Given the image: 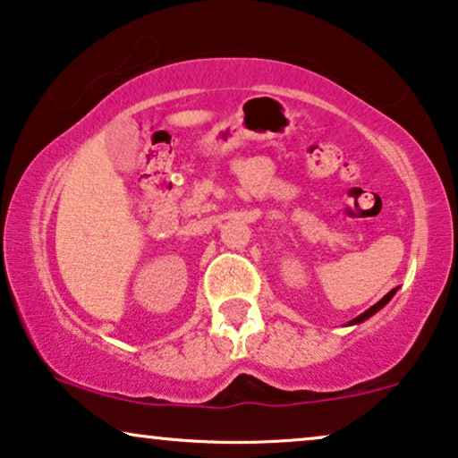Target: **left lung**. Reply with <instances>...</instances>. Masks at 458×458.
<instances>
[{"instance_id":"8db88e82","label":"left lung","mask_w":458,"mask_h":458,"mask_svg":"<svg viewBox=\"0 0 458 458\" xmlns=\"http://www.w3.org/2000/svg\"><path fill=\"white\" fill-rule=\"evenodd\" d=\"M393 296H395V289H393V292H389V293H386V296H385L383 300H380V302H376V304L372 306V309H368L366 312H361V315H359V317H355V319H352L351 323H346V326H357V323H361V321H366V319H369V317H372V315H376V312H378L380 309H383V306H385L386 302H389V300H391Z\"/></svg>"}]
</instances>
